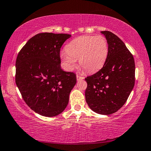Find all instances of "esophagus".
Instances as JSON below:
<instances>
[{"mask_svg": "<svg viewBox=\"0 0 151 151\" xmlns=\"http://www.w3.org/2000/svg\"><path fill=\"white\" fill-rule=\"evenodd\" d=\"M76 78H77L78 81H80L81 80H83V79H84V77H83V76H81V75H79V74H77V76H76Z\"/></svg>", "mask_w": 151, "mask_h": 151, "instance_id": "34e87169", "label": "esophagus"}]
</instances>
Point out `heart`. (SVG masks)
I'll return each instance as SVG.
<instances>
[{
    "label": "heart",
    "instance_id": "obj_1",
    "mask_svg": "<svg viewBox=\"0 0 151 151\" xmlns=\"http://www.w3.org/2000/svg\"><path fill=\"white\" fill-rule=\"evenodd\" d=\"M61 58L68 70H72L79 59L80 67L89 73L98 71L104 65L108 55L107 39L102 35L81 36L70 41Z\"/></svg>",
    "mask_w": 151,
    "mask_h": 151
}]
</instances>
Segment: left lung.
I'll list each match as a JSON object with an SVG mask.
<instances>
[{
	"label": "left lung",
	"instance_id": "left-lung-1",
	"mask_svg": "<svg viewBox=\"0 0 151 151\" xmlns=\"http://www.w3.org/2000/svg\"><path fill=\"white\" fill-rule=\"evenodd\" d=\"M108 44V55L103 68L85 78L88 86L86 101L93 112L109 115L127 102L134 86V58L121 39L112 32L104 31Z\"/></svg>",
	"mask_w": 151,
	"mask_h": 151
}]
</instances>
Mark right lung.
Segmentation results:
<instances>
[{
  "label": "right lung",
  "instance_id": "1",
  "mask_svg": "<svg viewBox=\"0 0 151 151\" xmlns=\"http://www.w3.org/2000/svg\"><path fill=\"white\" fill-rule=\"evenodd\" d=\"M69 34L39 33L23 46L16 60V84L25 103L46 117L65 109L76 75L61 68L60 49Z\"/></svg>",
  "mask_w": 151,
  "mask_h": 151
}]
</instances>
